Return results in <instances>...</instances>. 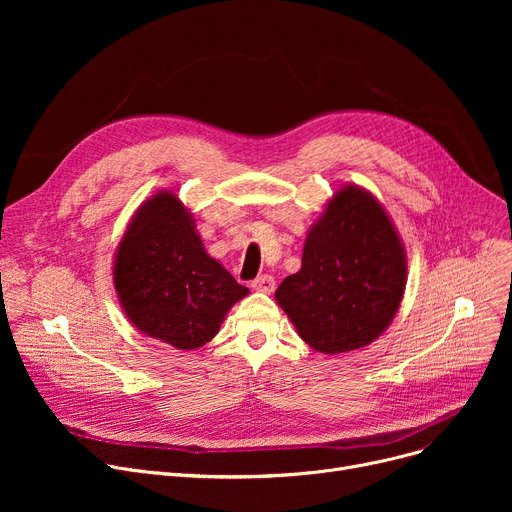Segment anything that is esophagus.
Wrapping results in <instances>:
<instances>
[{
    "label": "esophagus",
    "instance_id": "esophagus-1",
    "mask_svg": "<svg viewBox=\"0 0 512 512\" xmlns=\"http://www.w3.org/2000/svg\"><path fill=\"white\" fill-rule=\"evenodd\" d=\"M251 288H253V290H257V292L270 294V292L276 288V280H274L272 276L263 274V276H259V278H255V280L251 282Z\"/></svg>",
    "mask_w": 512,
    "mask_h": 512
}]
</instances>
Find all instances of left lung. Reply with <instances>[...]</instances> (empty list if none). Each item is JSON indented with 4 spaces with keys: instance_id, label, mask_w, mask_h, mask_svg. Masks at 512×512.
Instances as JSON below:
<instances>
[{
    "instance_id": "1",
    "label": "left lung",
    "mask_w": 512,
    "mask_h": 512,
    "mask_svg": "<svg viewBox=\"0 0 512 512\" xmlns=\"http://www.w3.org/2000/svg\"><path fill=\"white\" fill-rule=\"evenodd\" d=\"M407 286V253L388 211L365 188L344 184L309 228L301 270L276 301L317 353L357 351L382 336Z\"/></svg>"
}]
</instances>
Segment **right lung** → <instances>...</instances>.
Returning <instances> with one entry per match:
<instances>
[{"label":"right lung","mask_w":512,"mask_h":512,"mask_svg":"<svg viewBox=\"0 0 512 512\" xmlns=\"http://www.w3.org/2000/svg\"><path fill=\"white\" fill-rule=\"evenodd\" d=\"M114 286L130 324L178 351L209 342L230 307L249 294L207 255L193 213L172 191L134 211L116 249Z\"/></svg>","instance_id":"1"}]
</instances>
